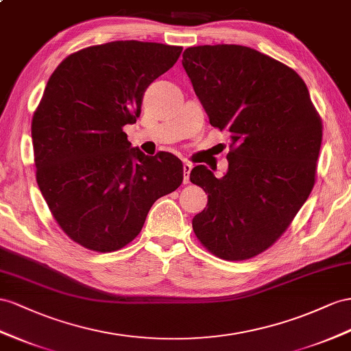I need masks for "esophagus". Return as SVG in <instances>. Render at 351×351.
I'll return each instance as SVG.
<instances>
[{
	"mask_svg": "<svg viewBox=\"0 0 351 351\" xmlns=\"http://www.w3.org/2000/svg\"><path fill=\"white\" fill-rule=\"evenodd\" d=\"M191 169H193V165L190 161H184V184H190Z\"/></svg>",
	"mask_w": 351,
	"mask_h": 351,
	"instance_id": "esophagus-1",
	"label": "esophagus"
}]
</instances>
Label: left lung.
Segmentation results:
<instances>
[{"mask_svg":"<svg viewBox=\"0 0 351 351\" xmlns=\"http://www.w3.org/2000/svg\"><path fill=\"white\" fill-rule=\"evenodd\" d=\"M182 65L210 124L231 138L226 175L191 170L190 181L208 194L193 230L215 256L245 261L273 246L308 199L320 115L292 68L250 47H190Z\"/></svg>","mask_w":351,"mask_h":351,"instance_id":"8db88e82","label":"left lung"}]
</instances>
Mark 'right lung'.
Instances as JSON below:
<instances>
[{
    "instance_id": "obj_1",
    "label": "right lung",
    "mask_w": 351,
    "mask_h": 351,
    "mask_svg": "<svg viewBox=\"0 0 351 351\" xmlns=\"http://www.w3.org/2000/svg\"><path fill=\"white\" fill-rule=\"evenodd\" d=\"M181 51L134 40L99 44L65 58L49 78L31 124L37 184L62 231L88 250L129 245L154 202L184 181L181 160L145 156L123 132Z\"/></svg>"
}]
</instances>
